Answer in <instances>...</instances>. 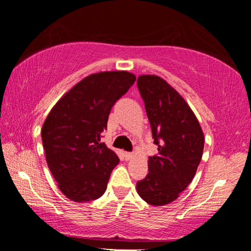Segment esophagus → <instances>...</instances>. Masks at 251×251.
Wrapping results in <instances>:
<instances>
[{"mask_svg":"<svg viewBox=\"0 0 251 251\" xmlns=\"http://www.w3.org/2000/svg\"><path fill=\"white\" fill-rule=\"evenodd\" d=\"M133 154H131V152H125V158L128 160V159H130V158H133Z\"/></svg>","mask_w":251,"mask_h":251,"instance_id":"esophagus-1","label":"esophagus"}]
</instances>
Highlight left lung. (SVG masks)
Instances as JSON below:
<instances>
[{"mask_svg": "<svg viewBox=\"0 0 251 251\" xmlns=\"http://www.w3.org/2000/svg\"><path fill=\"white\" fill-rule=\"evenodd\" d=\"M137 86L158 155L148 158L150 172L136 189L150 205L165 206L192 182L205 138L192 108L166 80L157 75H139Z\"/></svg>", "mask_w": 251, "mask_h": 251, "instance_id": "1", "label": "left lung"}]
</instances>
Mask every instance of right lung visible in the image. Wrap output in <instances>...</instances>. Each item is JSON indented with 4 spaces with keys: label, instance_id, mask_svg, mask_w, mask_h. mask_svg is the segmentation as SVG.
<instances>
[{
    "label": "right lung",
    "instance_id": "add662e5",
    "mask_svg": "<svg viewBox=\"0 0 251 251\" xmlns=\"http://www.w3.org/2000/svg\"><path fill=\"white\" fill-rule=\"evenodd\" d=\"M136 76L126 71L88 75L58 100L42 127L46 163L57 186L75 202L103 196L110 173L120 163L100 142L113 105Z\"/></svg>",
    "mask_w": 251,
    "mask_h": 251
}]
</instances>
